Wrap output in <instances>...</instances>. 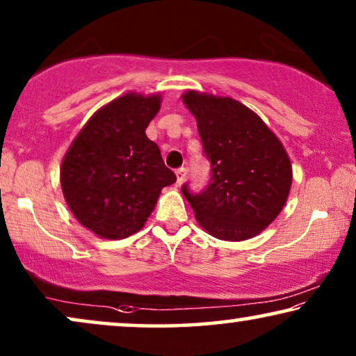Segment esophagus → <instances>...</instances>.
<instances>
[{
    "label": "esophagus",
    "instance_id": "1",
    "mask_svg": "<svg viewBox=\"0 0 356 356\" xmlns=\"http://www.w3.org/2000/svg\"><path fill=\"white\" fill-rule=\"evenodd\" d=\"M186 173H188V170L184 168V167L178 168L177 172H175V175H177V181H178V183H183L184 178H186Z\"/></svg>",
    "mask_w": 356,
    "mask_h": 356
}]
</instances>
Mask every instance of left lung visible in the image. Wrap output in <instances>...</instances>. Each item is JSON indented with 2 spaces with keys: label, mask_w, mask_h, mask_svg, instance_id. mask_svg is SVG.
<instances>
[{
  "label": "left lung",
  "mask_w": 356,
  "mask_h": 356,
  "mask_svg": "<svg viewBox=\"0 0 356 356\" xmlns=\"http://www.w3.org/2000/svg\"><path fill=\"white\" fill-rule=\"evenodd\" d=\"M196 118L211 183L199 194L181 191L199 225L225 241L259 235L284 209L291 188V162L279 138L251 108L230 97L197 90L181 95Z\"/></svg>",
  "instance_id": "1"
}]
</instances>
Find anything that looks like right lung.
Here are the masks:
<instances>
[{"instance_id":"obj_1","label":"right lung","mask_w":356,"mask_h":356,"mask_svg":"<svg viewBox=\"0 0 356 356\" xmlns=\"http://www.w3.org/2000/svg\"><path fill=\"white\" fill-rule=\"evenodd\" d=\"M162 95L136 92L97 110L63 159L65 201L82 227L105 240L134 235L152 213L160 191L177 181L145 128Z\"/></svg>"}]
</instances>
